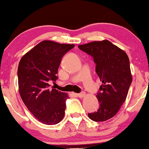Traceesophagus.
<instances>
[{
	"instance_id": "esophagus-1",
	"label": "esophagus",
	"mask_w": 149,
	"mask_h": 149,
	"mask_svg": "<svg viewBox=\"0 0 149 149\" xmlns=\"http://www.w3.org/2000/svg\"><path fill=\"white\" fill-rule=\"evenodd\" d=\"M85 95H86V94H85V92H81V93H78V94H76L77 97H80V98H83V97H84L85 96Z\"/></svg>"
}]
</instances>
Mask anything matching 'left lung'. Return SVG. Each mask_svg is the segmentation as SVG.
Returning a JSON list of instances; mask_svg holds the SVG:
<instances>
[{
	"label": "left lung",
	"mask_w": 149,
	"mask_h": 149,
	"mask_svg": "<svg viewBox=\"0 0 149 149\" xmlns=\"http://www.w3.org/2000/svg\"><path fill=\"white\" fill-rule=\"evenodd\" d=\"M78 47L93 57L102 83L96 95L100 108L88 113V117L95 122L106 121L117 113L127 97L132 81L129 58L124 50L107 40L90 42Z\"/></svg>",
	"instance_id": "obj_1"
}]
</instances>
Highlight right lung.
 Returning <instances> with one entry per match:
<instances>
[{"label": "right lung", "mask_w": 149, "mask_h": 149, "mask_svg": "<svg viewBox=\"0 0 149 149\" xmlns=\"http://www.w3.org/2000/svg\"><path fill=\"white\" fill-rule=\"evenodd\" d=\"M73 44L42 40L26 52L19 63V92L24 104L40 122L55 125L63 119L68 94L52 88L49 81H56L61 58Z\"/></svg>", "instance_id": "obj_1"}]
</instances>
